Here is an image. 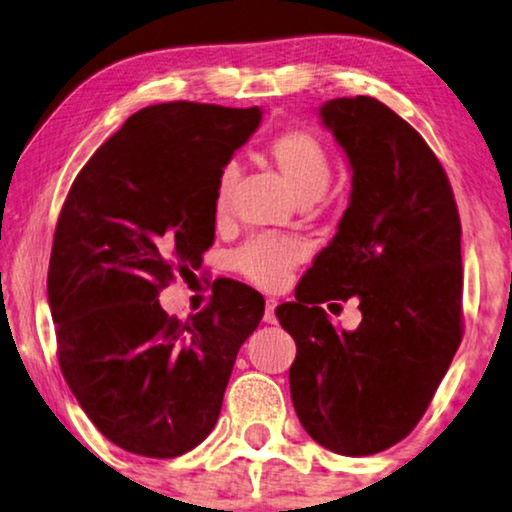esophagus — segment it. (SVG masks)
Segmentation results:
<instances>
[{
  "instance_id": "obj_1",
  "label": "esophagus",
  "mask_w": 512,
  "mask_h": 512,
  "mask_svg": "<svg viewBox=\"0 0 512 512\" xmlns=\"http://www.w3.org/2000/svg\"><path fill=\"white\" fill-rule=\"evenodd\" d=\"M275 307H277V300H275V298L265 300V314H263L265 324H275V321H277V317H275Z\"/></svg>"
}]
</instances>
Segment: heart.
I'll use <instances>...</instances> for the list:
<instances>
[{"mask_svg":"<svg viewBox=\"0 0 512 512\" xmlns=\"http://www.w3.org/2000/svg\"><path fill=\"white\" fill-rule=\"evenodd\" d=\"M268 156L282 177L286 179L300 200H317L331 181V160L326 146L317 135L303 128H289L272 137ZM235 165H228L221 172L214 193V212L223 216L228 212L235 188ZM303 261V247L284 237L256 235L242 244L230 258V265L237 275L249 279L261 289H279L293 268Z\"/></svg>","mask_w":512,"mask_h":512,"instance_id":"1","label":"heart"}]
</instances>
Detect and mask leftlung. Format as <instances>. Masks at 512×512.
Here are the masks:
<instances>
[{"instance_id": "left-lung-1", "label": "left lung", "mask_w": 512, "mask_h": 512, "mask_svg": "<svg viewBox=\"0 0 512 512\" xmlns=\"http://www.w3.org/2000/svg\"><path fill=\"white\" fill-rule=\"evenodd\" d=\"M321 121L352 165V202L275 314L296 340L300 424L326 450L366 457L415 429L464 335L461 223L436 153L387 104L338 97ZM352 295L364 319L342 332L320 305Z\"/></svg>"}]
</instances>
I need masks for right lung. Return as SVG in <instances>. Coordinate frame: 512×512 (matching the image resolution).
Returning <instances> with one entry per match:
<instances>
[{
    "mask_svg": "<svg viewBox=\"0 0 512 512\" xmlns=\"http://www.w3.org/2000/svg\"><path fill=\"white\" fill-rule=\"evenodd\" d=\"M258 123V107H146L90 156L60 209L48 263L60 370L90 422L132 454L179 457L209 436L263 319L261 293L233 279L186 321L158 303L212 247L216 184Z\"/></svg>",
    "mask_w": 512,
    "mask_h": 512,
    "instance_id": "add662e5",
    "label": "right lung"
}]
</instances>
